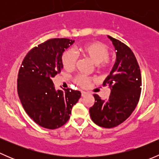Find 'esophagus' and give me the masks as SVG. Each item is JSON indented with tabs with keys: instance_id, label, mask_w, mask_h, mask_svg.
<instances>
[{
	"instance_id": "obj_1",
	"label": "esophagus",
	"mask_w": 159,
	"mask_h": 159,
	"mask_svg": "<svg viewBox=\"0 0 159 159\" xmlns=\"http://www.w3.org/2000/svg\"><path fill=\"white\" fill-rule=\"evenodd\" d=\"M88 94L87 92H85V91H81V96L82 97H84V96H86Z\"/></svg>"
}]
</instances>
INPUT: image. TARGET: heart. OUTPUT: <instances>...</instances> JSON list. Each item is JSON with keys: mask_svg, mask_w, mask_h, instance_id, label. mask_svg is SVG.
Instances as JSON below:
<instances>
[{"mask_svg": "<svg viewBox=\"0 0 159 159\" xmlns=\"http://www.w3.org/2000/svg\"><path fill=\"white\" fill-rule=\"evenodd\" d=\"M77 52L80 53L89 58L94 64H95L98 68H105L109 65L108 57L110 55V51L108 47L100 42H92L85 44L82 46L77 48ZM77 57L76 53L72 50H67L64 52L61 57V62L65 69L70 70L75 68L76 65ZM90 79L83 75H78L75 78V81L77 84L81 87H86L89 84Z\"/></svg>", "mask_w": 159, "mask_h": 159, "instance_id": "obj_1", "label": "heart"}]
</instances>
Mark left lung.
<instances>
[{"label":"left lung","instance_id":"1","mask_svg":"<svg viewBox=\"0 0 159 159\" xmlns=\"http://www.w3.org/2000/svg\"><path fill=\"white\" fill-rule=\"evenodd\" d=\"M108 38L116 51L115 65L103 82L111 93L106 100L93 94L95 101L89 113L94 123L110 129L125 121L136 108L142 90V77L132 51L118 40L108 35Z\"/></svg>","mask_w":159,"mask_h":159}]
</instances>
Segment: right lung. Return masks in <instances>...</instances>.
I'll return each instance as SVG.
<instances>
[{"mask_svg":"<svg viewBox=\"0 0 159 159\" xmlns=\"http://www.w3.org/2000/svg\"><path fill=\"white\" fill-rule=\"evenodd\" d=\"M74 42L68 38L48 40L30 50L19 70L17 92L20 102L30 118L45 129L64 125L81 98L79 91L56 90L52 81L63 68L64 51Z\"/></svg>","mask_w":159,"mask_h":159,"instance_id":"add662e5","label":"right lung"}]
</instances>
